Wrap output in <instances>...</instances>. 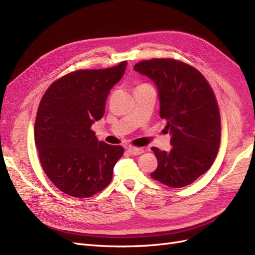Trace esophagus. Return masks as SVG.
Here are the masks:
<instances>
[{"label": "esophagus", "mask_w": 255, "mask_h": 255, "mask_svg": "<svg viewBox=\"0 0 255 255\" xmlns=\"http://www.w3.org/2000/svg\"><path fill=\"white\" fill-rule=\"evenodd\" d=\"M128 152L132 155H139V154L143 153V149L141 148H135V146H128Z\"/></svg>", "instance_id": "esophagus-1"}]
</instances>
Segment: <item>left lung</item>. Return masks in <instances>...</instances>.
Instances as JSON below:
<instances>
[{"label":"left lung","mask_w":255,"mask_h":255,"mask_svg":"<svg viewBox=\"0 0 255 255\" xmlns=\"http://www.w3.org/2000/svg\"><path fill=\"white\" fill-rule=\"evenodd\" d=\"M134 70L155 84L159 116L171 135L170 151L151 148L158 163L151 176L170 187L187 186L210 169L219 149L220 116L214 92L201 73L179 60H144Z\"/></svg>","instance_id":"8db88e82"}]
</instances>
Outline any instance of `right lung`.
<instances>
[{"label":"right lung","instance_id":"add662e5","mask_svg":"<svg viewBox=\"0 0 255 255\" xmlns=\"http://www.w3.org/2000/svg\"><path fill=\"white\" fill-rule=\"evenodd\" d=\"M127 61L99 70H79L54 82L35 122V144L43 171L65 194L88 198L104 189L122 156L121 145L99 141L91 126L105 113L107 96L125 74Z\"/></svg>","mask_w":255,"mask_h":255}]
</instances>
